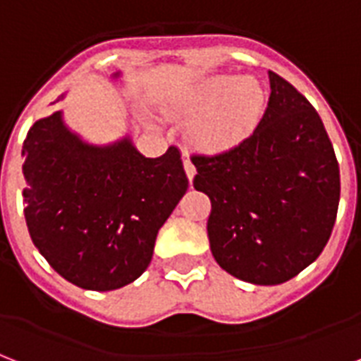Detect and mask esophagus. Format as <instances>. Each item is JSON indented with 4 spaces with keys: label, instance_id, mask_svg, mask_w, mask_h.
<instances>
[{
    "label": "esophagus",
    "instance_id": "esophagus-1",
    "mask_svg": "<svg viewBox=\"0 0 361 361\" xmlns=\"http://www.w3.org/2000/svg\"><path fill=\"white\" fill-rule=\"evenodd\" d=\"M184 171H186V175H188L190 180L194 178L195 167H194V164H192V160H190L188 156H184Z\"/></svg>",
    "mask_w": 361,
    "mask_h": 361
}]
</instances>
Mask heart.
Instances as JSON below:
<instances>
[{
    "instance_id": "1",
    "label": "heart",
    "mask_w": 361,
    "mask_h": 361,
    "mask_svg": "<svg viewBox=\"0 0 361 361\" xmlns=\"http://www.w3.org/2000/svg\"><path fill=\"white\" fill-rule=\"evenodd\" d=\"M264 103V94L252 79L216 77L200 86L190 102V113L203 114L215 109L197 128V135L209 147H228L239 141L252 126Z\"/></svg>"
}]
</instances>
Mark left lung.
Here are the masks:
<instances>
[{
    "label": "left lung",
    "mask_w": 361,
    "mask_h": 361,
    "mask_svg": "<svg viewBox=\"0 0 361 361\" xmlns=\"http://www.w3.org/2000/svg\"><path fill=\"white\" fill-rule=\"evenodd\" d=\"M271 96L239 145L192 158L194 188L209 195L214 259L252 284H281L326 247L341 195L339 164L317 109L269 71Z\"/></svg>",
    "instance_id": "8db88e82"
}]
</instances>
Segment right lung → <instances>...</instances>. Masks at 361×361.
<instances>
[{
    "instance_id": "add662e5",
    "label": "right lung",
    "mask_w": 361,
    "mask_h": 361,
    "mask_svg": "<svg viewBox=\"0 0 361 361\" xmlns=\"http://www.w3.org/2000/svg\"><path fill=\"white\" fill-rule=\"evenodd\" d=\"M22 156L33 245L85 290L107 292L139 279L158 230L188 190L177 147L160 158H145L128 137L94 147L67 130L60 111L30 128Z\"/></svg>"
}]
</instances>
